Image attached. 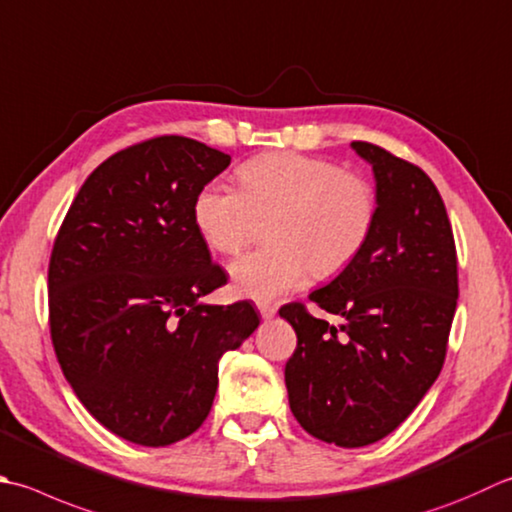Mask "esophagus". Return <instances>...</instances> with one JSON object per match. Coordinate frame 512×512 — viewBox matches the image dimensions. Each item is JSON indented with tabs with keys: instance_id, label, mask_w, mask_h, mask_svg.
<instances>
[{
	"instance_id": "obj_1",
	"label": "esophagus",
	"mask_w": 512,
	"mask_h": 512,
	"mask_svg": "<svg viewBox=\"0 0 512 512\" xmlns=\"http://www.w3.org/2000/svg\"><path fill=\"white\" fill-rule=\"evenodd\" d=\"M257 308H259V315H262L264 319H273L277 315V308L270 304H257Z\"/></svg>"
}]
</instances>
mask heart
<instances>
[{
  "instance_id": "1",
  "label": "heart",
  "mask_w": 512,
  "mask_h": 512,
  "mask_svg": "<svg viewBox=\"0 0 512 512\" xmlns=\"http://www.w3.org/2000/svg\"><path fill=\"white\" fill-rule=\"evenodd\" d=\"M242 188L210 182L193 204L195 226L210 248L235 255L253 233V210L279 208L268 228L270 246L230 264L239 295L270 302L310 275H333L364 248L375 224V193L366 179L342 173L328 159L268 153L239 168Z\"/></svg>"
}]
</instances>
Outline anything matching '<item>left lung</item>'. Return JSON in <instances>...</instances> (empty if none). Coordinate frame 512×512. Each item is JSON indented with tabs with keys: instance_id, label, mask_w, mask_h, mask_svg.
<instances>
[{
	"instance_id": "left-lung-1",
	"label": "left lung",
	"mask_w": 512,
	"mask_h": 512,
	"mask_svg": "<svg viewBox=\"0 0 512 512\" xmlns=\"http://www.w3.org/2000/svg\"><path fill=\"white\" fill-rule=\"evenodd\" d=\"M350 148L373 168L375 224L353 262L308 295L342 324L302 304L279 315L297 333L284 370L295 419L326 444L359 448L393 433L435 384L459 290L453 228L430 177L375 144Z\"/></svg>"
}]
</instances>
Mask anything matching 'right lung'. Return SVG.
<instances>
[{"label": "right lung", "mask_w": 512, "mask_h": 512, "mask_svg": "<svg viewBox=\"0 0 512 512\" xmlns=\"http://www.w3.org/2000/svg\"><path fill=\"white\" fill-rule=\"evenodd\" d=\"M228 164L195 139H148L99 164L59 228L48 266L59 366L88 413L126 442L193 435L213 406L219 359L259 326L250 302H202L226 273L193 204Z\"/></svg>", "instance_id": "1"}]
</instances>
